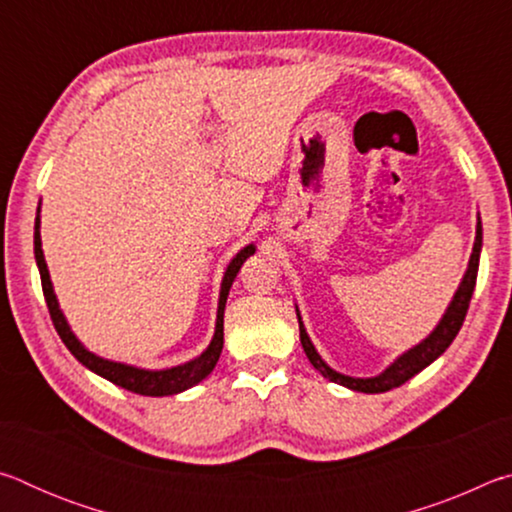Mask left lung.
Masks as SVG:
<instances>
[{"label": "left lung", "mask_w": 512, "mask_h": 512, "mask_svg": "<svg viewBox=\"0 0 512 512\" xmlns=\"http://www.w3.org/2000/svg\"><path fill=\"white\" fill-rule=\"evenodd\" d=\"M481 241H483V230H481V221H479L476 223V239H474L470 266H467V273L463 277L461 287H458L452 305L447 307L443 320H440L438 327L433 329L427 339H424L420 345H415V348H411L409 352H404L402 357L395 363H391V366L381 372V375L368 377V379H357V377L341 375V372L329 368L327 363L320 359V354L316 352L314 345H311L305 327H302V320L298 316L300 343H302V348H305V354L311 361V366H314L325 379L334 381V384H341L345 388H352V391H359V393H386V391H391V388L402 386L404 381H409L411 377L418 375L420 370H424L429 363L436 361L440 354H443L449 345H452V341L458 334V329H461V325H463L467 309H470V300H472L474 284H476V273H479Z\"/></svg>", "instance_id": "1"}]
</instances>
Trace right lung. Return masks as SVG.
<instances>
[{"label":"right lung","instance_id":"obj_1","mask_svg":"<svg viewBox=\"0 0 512 512\" xmlns=\"http://www.w3.org/2000/svg\"><path fill=\"white\" fill-rule=\"evenodd\" d=\"M33 253H36V262H38V271H40V282H42V293H45L47 300V309L51 316V323H54L56 332L63 343L67 345V350L79 359L85 368H90L92 372H97L103 379L112 381L115 386L126 388V391L137 393V395H149V397H164V395H176L183 393L187 388L196 386L198 381H203L210 372L214 370L216 361L221 357L223 350V311H225V300H228V293L232 282L239 273L241 264L255 253V246L250 244L244 250H239L237 257L232 259L228 271L223 275L221 282V296H219V311H216V329H214V339L207 345V350L196 357L194 361H187L183 366L176 368H167V370H142V368H133L126 366V363H117V361H108L101 359L97 354H92L90 350H85L81 341L76 339L69 329L67 320L63 316V311L58 309V300L54 296V287H51L49 280V271L45 264V255H42V241H40V207H38V216H36V232H33Z\"/></svg>","mask_w":512,"mask_h":512}]
</instances>
